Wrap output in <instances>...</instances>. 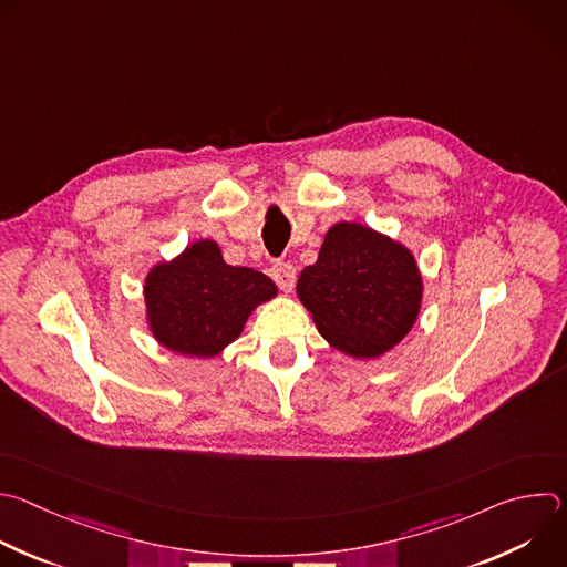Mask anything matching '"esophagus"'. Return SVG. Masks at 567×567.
Listing matches in <instances>:
<instances>
[{
    "label": "esophagus",
    "instance_id": "1",
    "mask_svg": "<svg viewBox=\"0 0 567 567\" xmlns=\"http://www.w3.org/2000/svg\"><path fill=\"white\" fill-rule=\"evenodd\" d=\"M271 278L276 280V285L282 289V291H291L293 285H296V269L291 262H276L271 267Z\"/></svg>",
    "mask_w": 567,
    "mask_h": 567
}]
</instances>
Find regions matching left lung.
Returning <instances> with one entry per match:
<instances>
[{
  "label": "left lung",
  "mask_w": 567,
  "mask_h": 567,
  "mask_svg": "<svg viewBox=\"0 0 567 567\" xmlns=\"http://www.w3.org/2000/svg\"><path fill=\"white\" fill-rule=\"evenodd\" d=\"M423 296L414 256L355 223L333 225L316 265L298 278V298L340 351L375 358L412 329Z\"/></svg>",
  "instance_id": "left-lung-1"
}]
</instances>
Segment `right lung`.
Returning <instances> with one entry per match:
<instances>
[{
	"instance_id": "1",
	"label": "right lung",
	"mask_w": 567,
	"mask_h": 567,
	"mask_svg": "<svg viewBox=\"0 0 567 567\" xmlns=\"http://www.w3.org/2000/svg\"><path fill=\"white\" fill-rule=\"evenodd\" d=\"M269 276L231 267L214 240H200L151 269L144 298L153 336L171 351L209 358L234 342L251 309L276 296Z\"/></svg>"
}]
</instances>
